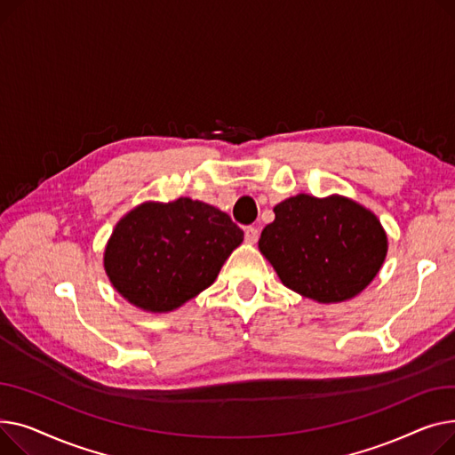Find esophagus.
<instances>
[{"label":"esophagus","instance_id":"esophagus-1","mask_svg":"<svg viewBox=\"0 0 455 455\" xmlns=\"http://www.w3.org/2000/svg\"><path fill=\"white\" fill-rule=\"evenodd\" d=\"M244 236H246V243L253 244V243H257V238H259V229L253 228V226H248L244 229Z\"/></svg>","mask_w":455,"mask_h":455}]
</instances>
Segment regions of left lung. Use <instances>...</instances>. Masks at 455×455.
<instances>
[{
    "instance_id": "1",
    "label": "left lung",
    "mask_w": 455,
    "mask_h": 455,
    "mask_svg": "<svg viewBox=\"0 0 455 455\" xmlns=\"http://www.w3.org/2000/svg\"><path fill=\"white\" fill-rule=\"evenodd\" d=\"M274 212L259 248L290 290L338 303L355 298L379 274L387 251L386 231L356 202L298 195Z\"/></svg>"
}]
</instances>
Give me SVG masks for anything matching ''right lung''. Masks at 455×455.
<instances>
[{"label": "right lung", "mask_w": 455, "mask_h": 455, "mask_svg": "<svg viewBox=\"0 0 455 455\" xmlns=\"http://www.w3.org/2000/svg\"><path fill=\"white\" fill-rule=\"evenodd\" d=\"M243 238L226 212L204 202H148L116 226L104 270L132 305L169 312L211 286Z\"/></svg>", "instance_id": "add662e5"}]
</instances>
